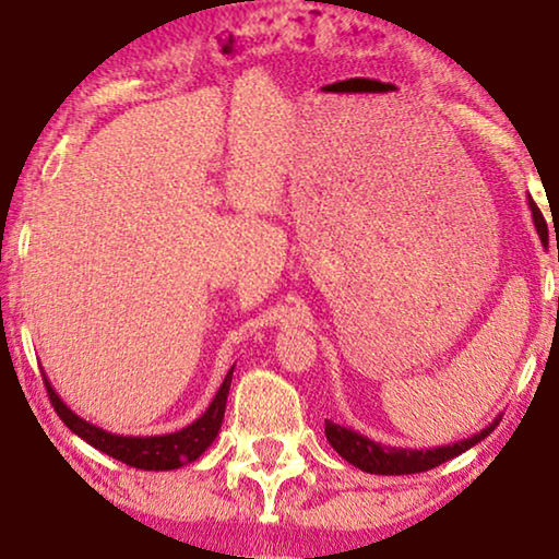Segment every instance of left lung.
Instances as JSON below:
<instances>
[{"label": "left lung", "instance_id": "left-lung-1", "mask_svg": "<svg viewBox=\"0 0 559 559\" xmlns=\"http://www.w3.org/2000/svg\"><path fill=\"white\" fill-rule=\"evenodd\" d=\"M527 204H530V212H533L537 236H540L543 243H547V224L543 219V214H540V210H537V204L533 200H530ZM498 421H500V416H496V419L490 421L484 431L473 433V437H468V439L449 443V447L427 449V451L384 447V443H380V441L367 439V437H362V433H357L355 429L340 427V424H333V421H325V437L330 441V447H333L340 456L353 463V466H357L359 471L380 473V476H406V473H421V471L441 466L443 461L456 459L459 453L468 451L471 447H476L478 441H484L488 433L498 427Z\"/></svg>", "mask_w": 559, "mask_h": 559}]
</instances>
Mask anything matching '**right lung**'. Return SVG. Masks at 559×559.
Returning <instances> with one entry per match:
<instances>
[{"instance_id":"add662e5","label":"right lung","mask_w":559,"mask_h":559,"mask_svg":"<svg viewBox=\"0 0 559 559\" xmlns=\"http://www.w3.org/2000/svg\"><path fill=\"white\" fill-rule=\"evenodd\" d=\"M231 377H234V367L226 372L219 392L214 394L212 404L206 406V412L200 416V419H194L189 427L179 431L159 433V437H122V433H110L106 429H100L96 424L81 419L79 414L71 412L69 406L63 404L59 392L53 390L51 382L46 380V374H44V384H46V392H49V400L53 404L56 414L61 416V421L75 433V437H81L83 441L91 443L93 449L108 453V456L128 463L132 468L175 471L200 459L202 453L214 443L224 421L226 396H229Z\"/></svg>"}]
</instances>
